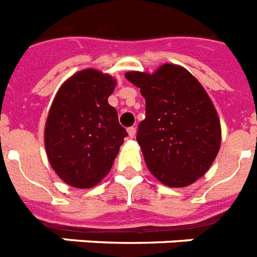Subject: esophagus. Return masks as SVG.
<instances>
[{"label": "esophagus", "mask_w": 257, "mask_h": 257, "mask_svg": "<svg viewBox=\"0 0 257 257\" xmlns=\"http://www.w3.org/2000/svg\"><path fill=\"white\" fill-rule=\"evenodd\" d=\"M127 133H128V137H130V138H135L137 128H135V127H128V128H127Z\"/></svg>", "instance_id": "obj_1"}]
</instances>
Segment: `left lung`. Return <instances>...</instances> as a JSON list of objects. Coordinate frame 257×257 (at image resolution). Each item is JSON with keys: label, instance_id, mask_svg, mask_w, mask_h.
<instances>
[{"label": "left lung", "instance_id": "8db88e82", "mask_svg": "<svg viewBox=\"0 0 257 257\" xmlns=\"http://www.w3.org/2000/svg\"><path fill=\"white\" fill-rule=\"evenodd\" d=\"M126 78L146 99L137 141L150 172L168 187L190 186L220 149V122L210 96L190 71L170 63Z\"/></svg>", "mask_w": 257, "mask_h": 257}]
</instances>
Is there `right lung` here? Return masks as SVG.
<instances>
[{
	"label": "right lung",
	"instance_id": "1",
	"mask_svg": "<svg viewBox=\"0 0 257 257\" xmlns=\"http://www.w3.org/2000/svg\"><path fill=\"white\" fill-rule=\"evenodd\" d=\"M115 81L94 69L69 78L51 104L45 147L51 167L69 186L90 188L107 175L127 137L107 102Z\"/></svg>",
	"mask_w": 257,
	"mask_h": 257
}]
</instances>
